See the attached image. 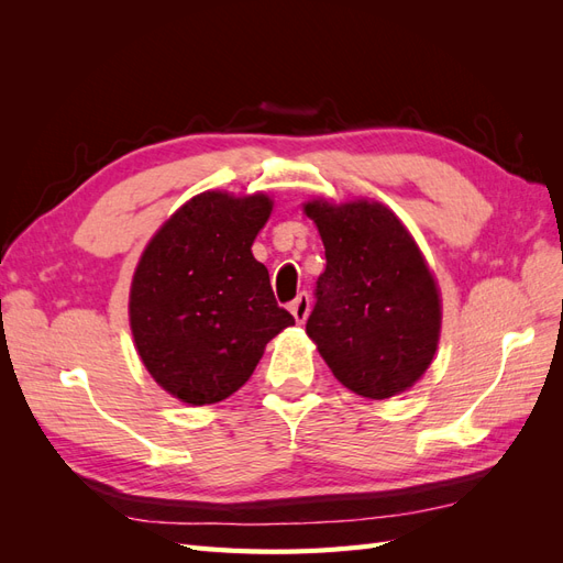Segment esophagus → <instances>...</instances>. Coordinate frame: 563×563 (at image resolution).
<instances>
[{
  "label": "esophagus",
  "mask_w": 563,
  "mask_h": 563,
  "mask_svg": "<svg viewBox=\"0 0 563 563\" xmlns=\"http://www.w3.org/2000/svg\"><path fill=\"white\" fill-rule=\"evenodd\" d=\"M310 305H312L310 294H308V291H300V294L296 296V300H294L291 305H288V310H291V314L296 317L298 323H305V319H308V314H310Z\"/></svg>",
  "instance_id": "obj_1"
}]
</instances>
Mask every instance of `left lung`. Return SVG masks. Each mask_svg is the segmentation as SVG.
<instances>
[{"mask_svg": "<svg viewBox=\"0 0 563 563\" xmlns=\"http://www.w3.org/2000/svg\"><path fill=\"white\" fill-rule=\"evenodd\" d=\"M321 234L327 269L314 286L308 335L347 389L387 399L434 360L441 305L413 236L383 203H305Z\"/></svg>", "mask_w": 563, "mask_h": 563, "instance_id": "left-lung-1", "label": "left lung"}]
</instances>
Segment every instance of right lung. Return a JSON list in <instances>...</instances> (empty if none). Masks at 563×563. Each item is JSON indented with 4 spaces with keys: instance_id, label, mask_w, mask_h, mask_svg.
Returning <instances> with one entry per match:
<instances>
[{
    "instance_id": "add662e5",
    "label": "right lung",
    "mask_w": 563,
    "mask_h": 563,
    "mask_svg": "<svg viewBox=\"0 0 563 563\" xmlns=\"http://www.w3.org/2000/svg\"><path fill=\"white\" fill-rule=\"evenodd\" d=\"M269 211L265 195H197L168 218L135 269V347L152 378L185 404L228 399L251 378L269 340L296 323L251 253Z\"/></svg>"
}]
</instances>
